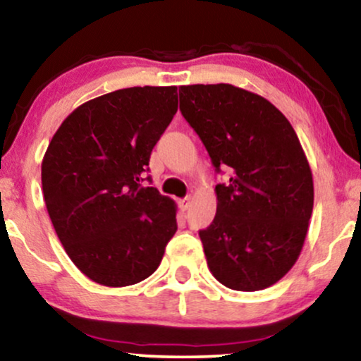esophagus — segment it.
<instances>
[{
    "label": "esophagus",
    "mask_w": 361,
    "mask_h": 361,
    "mask_svg": "<svg viewBox=\"0 0 361 361\" xmlns=\"http://www.w3.org/2000/svg\"><path fill=\"white\" fill-rule=\"evenodd\" d=\"M179 207H180V211H188V209L190 207V199H189V197L180 199V201H179Z\"/></svg>",
    "instance_id": "obj_1"
}]
</instances>
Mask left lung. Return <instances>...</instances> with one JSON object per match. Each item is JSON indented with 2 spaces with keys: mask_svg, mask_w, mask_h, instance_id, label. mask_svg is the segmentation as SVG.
<instances>
[{
  "mask_svg": "<svg viewBox=\"0 0 361 361\" xmlns=\"http://www.w3.org/2000/svg\"><path fill=\"white\" fill-rule=\"evenodd\" d=\"M180 112L217 172L212 224L199 231L207 266L235 291L278 283L303 249L313 212V173L295 128L276 106L244 88L184 85Z\"/></svg>",
  "mask_w": 361,
  "mask_h": 361,
  "instance_id": "obj_1",
  "label": "left lung"
}]
</instances>
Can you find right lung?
Listing matches in <instances>:
<instances>
[{"mask_svg": "<svg viewBox=\"0 0 361 361\" xmlns=\"http://www.w3.org/2000/svg\"><path fill=\"white\" fill-rule=\"evenodd\" d=\"M176 112L177 87L105 93L75 109L44 152L47 211L66 255L92 281H144L176 234V202L142 185Z\"/></svg>", "mask_w": 361, "mask_h": 361, "instance_id": "1", "label": "right lung"}]
</instances>
